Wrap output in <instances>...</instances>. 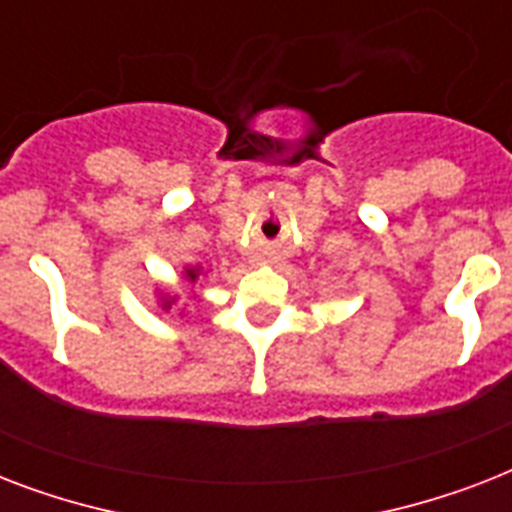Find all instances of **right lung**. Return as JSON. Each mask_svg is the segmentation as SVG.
Here are the masks:
<instances>
[{"label":"right lung","mask_w":512,"mask_h":512,"mask_svg":"<svg viewBox=\"0 0 512 512\" xmlns=\"http://www.w3.org/2000/svg\"><path fill=\"white\" fill-rule=\"evenodd\" d=\"M199 273H201L199 265H196V268H185V279L191 281V284H196V279H199ZM175 303H177V295H162V308H164V311H170V308Z\"/></svg>","instance_id":"right-lung-1"}]
</instances>
